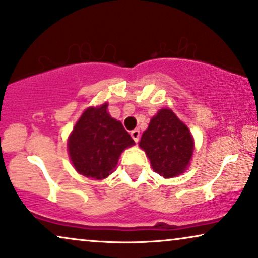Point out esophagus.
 <instances>
[{
  "instance_id": "34e87169",
  "label": "esophagus",
  "mask_w": 258,
  "mask_h": 258,
  "mask_svg": "<svg viewBox=\"0 0 258 258\" xmlns=\"http://www.w3.org/2000/svg\"><path fill=\"white\" fill-rule=\"evenodd\" d=\"M130 135H132L133 140H134L136 144H138L139 140H140V130L139 129H134L132 133H130Z\"/></svg>"
}]
</instances>
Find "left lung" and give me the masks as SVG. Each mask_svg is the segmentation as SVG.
<instances>
[{
	"label": "left lung",
	"instance_id": "left-lung-1",
	"mask_svg": "<svg viewBox=\"0 0 258 258\" xmlns=\"http://www.w3.org/2000/svg\"><path fill=\"white\" fill-rule=\"evenodd\" d=\"M141 147L155 172L165 178L183 173L191 159L194 140L187 126L168 109H163L142 134Z\"/></svg>",
	"mask_w": 258,
	"mask_h": 258
}]
</instances>
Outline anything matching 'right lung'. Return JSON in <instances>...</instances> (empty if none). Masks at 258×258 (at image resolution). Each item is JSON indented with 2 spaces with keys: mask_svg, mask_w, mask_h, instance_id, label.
Returning <instances> with one entry per match:
<instances>
[{
  "mask_svg": "<svg viewBox=\"0 0 258 258\" xmlns=\"http://www.w3.org/2000/svg\"><path fill=\"white\" fill-rule=\"evenodd\" d=\"M132 145L134 140L122 123L107 113V104L88 107L68 140L75 170L94 179H103L112 173L120 153Z\"/></svg>",
  "mask_w": 258,
  "mask_h": 258,
  "instance_id": "add662e5",
  "label": "right lung"
}]
</instances>
